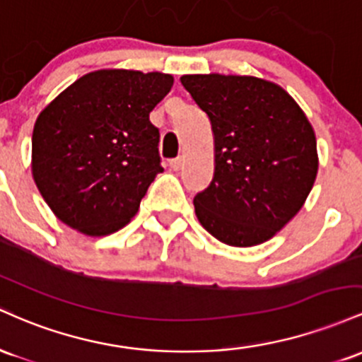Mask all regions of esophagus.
<instances>
[{
	"label": "esophagus",
	"instance_id": "obj_1",
	"mask_svg": "<svg viewBox=\"0 0 362 362\" xmlns=\"http://www.w3.org/2000/svg\"><path fill=\"white\" fill-rule=\"evenodd\" d=\"M169 168L173 170H180L182 168V159L181 157H177V159H173L169 162Z\"/></svg>",
	"mask_w": 362,
	"mask_h": 362
}]
</instances>
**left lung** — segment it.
Segmentation results:
<instances>
[{"label": "left lung", "mask_w": 362, "mask_h": 362, "mask_svg": "<svg viewBox=\"0 0 362 362\" xmlns=\"http://www.w3.org/2000/svg\"><path fill=\"white\" fill-rule=\"evenodd\" d=\"M209 116L214 180L194 197L200 224L229 246L269 241L301 210L316 173L315 129L282 87L246 75H185Z\"/></svg>", "instance_id": "8db88e82"}]
</instances>
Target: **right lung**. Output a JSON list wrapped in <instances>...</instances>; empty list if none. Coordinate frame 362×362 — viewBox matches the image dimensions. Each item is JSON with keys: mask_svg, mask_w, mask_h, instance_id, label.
I'll return each mask as SVG.
<instances>
[{"mask_svg": "<svg viewBox=\"0 0 362 362\" xmlns=\"http://www.w3.org/2000/svg\"><path fill=\"white\" fill-rule=\"evenodd\" d=\"M168 73L97 70L40 111L32 133V176L63 224L92 238L119 230L162 173L152 109Z\"/></svg>", "mask_w": 362, "mask_h": 362, "instance_id": "add662e5", "label": "right lung"}]
</instances>
